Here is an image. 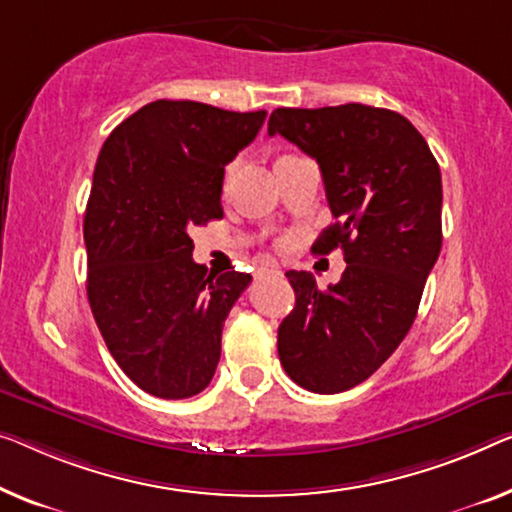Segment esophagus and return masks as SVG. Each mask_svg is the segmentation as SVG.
Segmentation results:
<instances>
[{
  "label": "esophagus",
  "instance_id": "esophagus-1",
  "mask_svg": "<svg viewBox=\"0 0 512 512\" xmlns=\"http://www.w3.org/2000/svg\"><path fill=\"white\" fill-rule=\"evenodd\" d=\"M257 276H280V269H276V266H262Z\"/></svg>",
  "mask_w": 512,
  "mask_h": 512
}]
</instances>
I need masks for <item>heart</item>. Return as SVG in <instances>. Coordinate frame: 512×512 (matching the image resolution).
Listing matches in <instances>:
<instances>
[{
  "label": "heart",
  "instance_id": "1",
  "mask_svg": "<svg viewBox=\"0 0 512 512\" xmlns=\"http://www.w3.org/2000/svg\"><path fill=\"white\" fill-rule=\"evenodd\" d=\"M234 170H236V163H230V165H227V170H225V188H227V183H230Z\"/></svg>",
  "mask_w": 512,
  "mask_h": 512
}]
</instances>
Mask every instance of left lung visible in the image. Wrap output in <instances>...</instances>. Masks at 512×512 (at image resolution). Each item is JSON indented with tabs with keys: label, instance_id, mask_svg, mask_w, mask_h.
I'll return each mask as SVG.
<instances>
[{
	"label": "left lung",
	"instance_id": "1",
	"mask_svg": "<svg viewBox=\"0 0 512 512\" xmlns=\"http://www.w3.org/2000/svg\"><path fill=\"white\" fill-rule=\"evenodd\" d=\"M280 133L322 170L335 223L317 253L342 248L347 269L322 289L287 271L296 305L278 329V356L312 393H342L368 379L414 324L441 250V172L425 137L402 114L361 103L278 108Z\"/></svg>",
	"mask_w": 512,
	"mask_h": 512
}]
</instances>
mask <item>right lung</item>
<instances>
[{
	"label": "right lung",
	"instance_id": "add662e5",
	"mask_svg": "<svg viewBox=\"0 0 512 512\" xmlns=\"http://www.w3.org/2000/svg\"><path fill=\"white\" fill-rule=\"evenodd\" d=\"M264 119V110L154 101L98 154L82 227L89 305L119 368L156 398L209 386L225 319L253 280L195 264L190 232L223 218L225 165Z\"/></svg>",
	"mask_w": 512,
	"mask_h": 512
}]
</instances>
